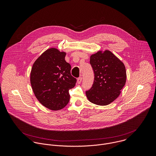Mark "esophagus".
<instances>
[{
  "mask_svg": "<svg viewBox=\"0 0 156 156\" xmlns=\"http://www.w3.org/2000/svg\"><path fill=\"white\" fill-rule=\"evenodd\" d=\"M82 78L81 77H79V78L77 79V83H78L79 84H80V83L82 82Z\"/></svg>",
  "mask_w": 156,
  "mask_h": 156,
  "instance_id": "esophagus-1",
  "label": "esophagus"
}]
</instances>
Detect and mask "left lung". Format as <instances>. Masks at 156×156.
Here are the masks:
<instances>
[{
  "label": "left lung",
  "instance_id": "obj_1",
  "mask_svg": "<svg viewBox=\"0 0 156 156\" xmlns=\"http://www.w3.org/2000/svg\"><path fill=\"white\" fill-rule=\"evenodd\" d=\"M90 64L94 80L92 87L86 91L87 97L94 104L108 105L119 95L126 84L125 66L109 50L91 55Z\"/></svg>",
  "mask_w": 156,
  "mask_h": 156
}]
</instances>
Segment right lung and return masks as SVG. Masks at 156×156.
<instances>
[{
	"mask_svg": "<svg viewBox=\"0 0 156 156\" xmlns=\"http://www.w3.org/2000/svg\"><path fill=\"white\" fill-rule=\"evenodd\" d=\"M65 52L51 48L34 62L30 73V83L38 101L48 109L57 111L69 102V90L77 79L71 74V65L65 60Z\"/></svg>",
	"mask_w": 156,
	"mask_h": 156,
	"instance_id": "1",
	"label": "right lung"
}]
</instances>
